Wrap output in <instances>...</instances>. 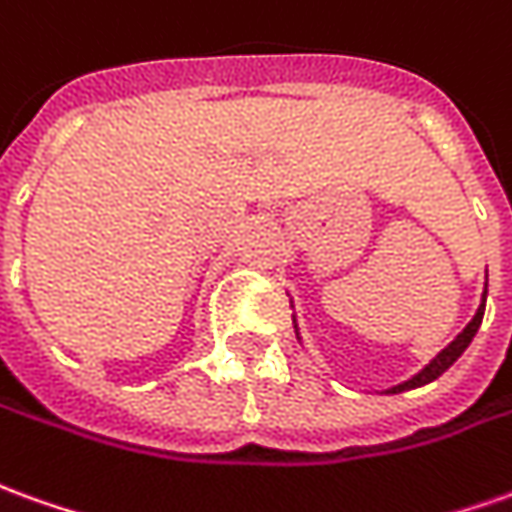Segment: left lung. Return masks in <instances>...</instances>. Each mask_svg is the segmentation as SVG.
Listing matches in <instances>:
<instances>
[{
	"mask_svg": "<svg viewBox=\"0 0 512 512\" xmlns=\"http://www.w3.org/2000/svg\"><path fill=\"white\" fill-rule=\"evenodd\" d=\"M485 296H488V288H485V293H482V305H480V310H477V316L468 321L466 330L460 332L455 341H452L449 346H446V349H443L441 355L432 357L430 366H424L421 371H418L416 377H410V380L402 382V385H393V388H388L385 393H402V391H410V388H418V385H427V382L438 380L443 371H446V368L455 363L457 357L466 352L468 343H471V338H474V335H477V330H480L482 316H485Z\"/></svg>",
	"mask_w": 512,
	"mask_h": 512,
	"instance_id": "left-lung-1",
	"label": "left lung"
}]
</instances>
